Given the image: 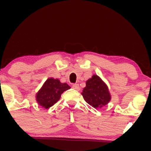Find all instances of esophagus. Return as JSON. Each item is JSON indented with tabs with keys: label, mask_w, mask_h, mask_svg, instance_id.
<instances>
[{
	"label": "esophagus",
	"mask_w": 151,
	"mask_h": 151,
	"mask_svg": "<svg viewBox=\"0 0 151 151\" xmlns=\"http://www.w3.org/2000/svg\"><path fill=\"white\" fill-rule=\"evenodd\" d=\"M72 88H73L74 89L77 90V91H79V90L80 89V87H79V85L78 84H74L73 85H72Z\"/></svg>",
	"instance_id": "34e87169"
}]
</instances>
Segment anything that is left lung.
I'll use <instances>...</instances> for the list:
<instances>
[{
  "label": "left lung",
  "instance_id": "8db88e82",
  "mask_svg": "<svg viewBox=\"0 0 151 151\" xmlns=\"http://www.w3.org/2000/svg\"><path fill=\"white\" fill-rule=\"evenodd\" d=\"M81 95L86 103L96 109L101 108L111 100L108 86L95 74L86 81V86Z\"/></svg>",
  "mask_w": 151,
  "mask_h": 151
}]
</instances>
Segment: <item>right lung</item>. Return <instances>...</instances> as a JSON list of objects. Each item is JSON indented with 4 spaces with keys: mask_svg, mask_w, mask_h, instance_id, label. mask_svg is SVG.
<instances>
[{
    "mask_svg": "<svg viewBox=\"0 0 151 151\" xmlns=\"http://www.w3.org/2000/svg\"><path fill=\"white\" fill-rule=\"evenodd\" d=\"M69 89L70 86L67 83H61L58 79L49 78L36 94V100L41 106L49 109L60 100L62 93Z\"/></svg>",
    "mask_w": 151,
    "mask_h": 151,
    "instance_id": "1",
    "label": "right lung"
}]
</instances>
